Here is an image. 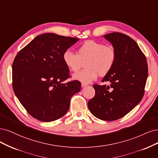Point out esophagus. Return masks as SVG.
Wrapping results in <instances>:
<instances>
[{
  "instance_id": "esophagus-1",
  "label": "esophagus",
  "mask_w": 158,
  "mask_h": 158,
  "mask_svg": "<svg viewBox=\"0 0 158 158\" xmlns=\"http://www.w3.org/2000/svg\"><path fill=\"white\" fill-rule=\"evenodd\" d=\"M87 86V84H85V83H82L81 84V86H82V88L85 87V86Z\"/></svg>"
}]
</instances>
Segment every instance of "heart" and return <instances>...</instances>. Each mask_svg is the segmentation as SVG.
<instances>
[{"label": "heart", "instance_id": "obj_1", "mask_svg": "<svg viewBox=\"0 0 158 158\" xmlns=\"http://www.w3.org/2000/svg\"><path fill=\"white\" fill-rule=\"evenodd\" d=\"M67 68L77 72L85 63L84 69L73 75V79L83 83H90L98 77L108 75L116 60V52L112 46L95 40H86L78 48L77 54L67 50L62 56Z\"/></svg>", "mask_w": 158, "mask_h": 158}]
</instances>
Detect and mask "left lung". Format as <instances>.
Wrapping results in <instances>:
<instances>
[{
    "label": "left lung",
    "mask_w": 158,
    "mask_h": 158,
    "mask_svg": "<svg viewBox=\"0 0 158 158\" xmlns=\"http://www.w3.org/2000/svg\"><path fill=\"white\" fill-rule=\"evenodd\" d=\"M104 37L115 50V63L102 80L110 85H94L95 96L89 101L88 107L96 118L114 121L123 118L141 101L148 78V64L139 45L127 35L115 32Z\"/></svg>",
    "instance_id": "left-lung-1"
}]
</instances>
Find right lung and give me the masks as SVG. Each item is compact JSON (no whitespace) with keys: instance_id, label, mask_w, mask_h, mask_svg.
Masks as SVG:
<instances>
[{"instance_id":"obj_1","label":"right lung","mask_w":158,"mask_h":158,"mask_svg":"<svg viewBox=\"0 0 158 158\" xmlns=\"http://www.w3.org/2000/svg\"><path fill=\"white\" fill-rule=\"evenodd\" d=\"M78 39L47 33L32 40L16 55L12 64V86L20 103L34 118L43 122L63 117L70 100L81 90L75 80L65 83L69 70L64 52Z\"/></svg>"}]
</instances>
